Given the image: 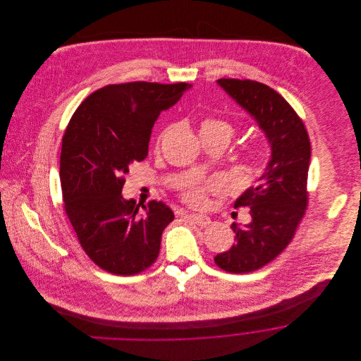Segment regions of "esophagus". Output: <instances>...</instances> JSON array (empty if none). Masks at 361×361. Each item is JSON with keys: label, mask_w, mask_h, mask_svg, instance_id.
Listing matches in <instances>:
<instances>
[{"label": "esophagus", "mask_w": 361, "mask_h": 361, "mask_svg": "<svg viewBox=\"0 0 361 361\" xmlns=\"http://www.w3.org/2000/svg\"><path fill=\"white\" fill-rule=\"evenodd\" d=\"M186 218L190 219L193 224H196L197 226H207L211 224L209 216H207L204 214H186Z\"/></svg>", "instance_id": "34e87169"}]
</instances>
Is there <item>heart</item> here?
Returning a JSON list of instances; mask_svg holds the SVG:
<instances>
[{
  "label": "heart",
  "instance_id": "obj_1",
  "mask_svg": "<svg viewBox=\"0 0 361 361\" xmlns=\"http://www.w3.org/2000/svg\"><path fill=\"white\" fill-rule=\"evenodd\" d=\"M203 135L222 136L229 140L233 135V126L221 118H206L200 125V136ZM207 189H214V185H209ZM207 189L202 186H189L183 190V199L192 206L203 207L207 203Z\"/></svg>",
  "mask_w": 361,
  "mask_h": 361
}]
</instances>
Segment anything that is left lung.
<instances>
[{"mask_svg":"<svg viewBox=\"0 0 361 361\" xmlns=\"http://www.w3.org/2000/svg\"><path fill=\"white\" fill-rule=\"evenodd\" d=\"M218 85L257 121L271 146L257 186L235 202V207L250 208L252 222H233L236 243L214 257L224 271L245 274L279 256L293 239L309 202L311 146L300 116L269 86L249 79H218Z\"/></svg>","mask_w":361,"mask_h":361,"instance_id":"obj_1","label":"left lung"}]
</instances>
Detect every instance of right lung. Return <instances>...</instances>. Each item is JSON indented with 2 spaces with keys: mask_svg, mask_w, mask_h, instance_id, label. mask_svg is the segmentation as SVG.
Here are the masks:
<instances>
[{
  "mask_svg": "<svg viewBox=\"0 0 361 361\" xmlns=\"http://www.w3.org/2000/svg\"><path fill=\"white\" fill-rule=\"evenodd\" d=\"M189 83L130 82L92 93L72 115L59 159L66 215L89 258L115 275H135L154 262L164 229L175 218L162 202L140 212L122 197L125 175L149 153L161 111L178 103Z\"/></svg>",
  "mask_w": 361,
  "mask_h": 361,
  "instance_id": "add662e5",
  "label": "right lung"
}]
</instances>
